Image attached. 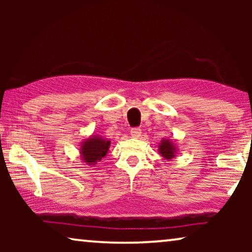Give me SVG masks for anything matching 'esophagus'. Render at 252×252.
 <instances>
[{
  "instance_id": "1",
  "label": "esophagus",
  "mask_w": 252,
  "mask_h": 252,
  "mask_svg": "<svg viewBox=\"0 0 252 252\" xmlns=\"http://www.w3.org/2000/svg\"><path fill=\"white\" fill-rule=\"evenodd\" d=\"M141 134H142V132H141L140 128H133L130 130V136H132L133 139H139Z\"/></svg>"
}]
</instances>
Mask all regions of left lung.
Instances as JSON below:
<instances>
[{
	"instance_id": "1",
	"label": "left lung",
	"mask_w": 252,
	"mask_h": 252,
	"mask_svg": "<svg viewBox=\"0 0 252 252\" xmlns=\"http://www.w3.org/2000/svg\"><path fill=\"white\" fill-rule=\"evenodd\" d=\"M177 143L171 139H161L159 146H158V153L164 159L172 160L178 155Z\"/></svg>"
}]
</instances>
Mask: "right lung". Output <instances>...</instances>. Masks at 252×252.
I'll return each mask as SVG.
<instances>
[{"label":"right lung","mask_w":252,"mask_h":252,"mask_svg":"<svg viewBox=\"0 0 252 252\" xmlns=\"http://www.w3.org/2000/svg\"><path fill=\"white\" fill-rule=\"evenodd\" d=\"M110 144H111L110 140H106L102 135H94L93 134V135L88 136L87 139L82 141L80 144V149H79L80 159L89 166L96 165L97 161L106 156Z\"/></svg>","instance_id":"add662e5"}]
</instances>
